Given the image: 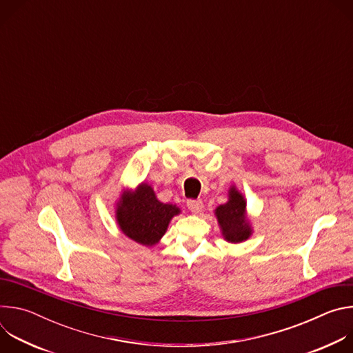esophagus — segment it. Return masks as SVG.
<instances>
[{
    "instance_id": "esophagus-1",
    "label": "esophagus",
    "mask_w": 353,
    "mask_h": 353,
    "mask_svg": "<svg viewBox=\"0 0 353 353\" xmlns=\"http://www.w3.org/2000/svg\"><path fill=\"white\" fill-rule=\"evenodd\" d=\"M187 207L192 214H198V212L203 211L204 204H203V201H201V199H188Z\"/></svg>"
}]
</instances>
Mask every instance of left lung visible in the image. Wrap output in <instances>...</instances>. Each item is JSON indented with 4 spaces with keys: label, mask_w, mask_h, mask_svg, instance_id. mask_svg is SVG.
Instances as JSON below:
<instances>
[{
    "label": "left lung",
    "mask_w": 353,
    "mask_h": 353,
    "mask_svg": "<svg viewBox=\"0 0 353 353\" xmlns=\"http://www.w3.org/2000/svg\"><path fill=\"white\" fill-rule=\"evenodd\" d=\"M222 237L232 244L243 243L253 234L248 214L247 201L243 192L233 184L228 190V201L214 211Z\"/></svg>",
    "instance_id": "1"
}]
</instances>
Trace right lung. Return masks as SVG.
<instances>
[{
  "label": "right lung",
  "mask_w": 353,
  "mask_h": 353,
  "mask_svg": "<svg viewBox=\"0 0 353 353\" xmlns=\"http://www.w3.org/2000/svg\"><path fill=\"white\" fill-rule=\"evenodd\" d=\"M180 212L177 205L159 201L154 187L145 181L135 188H123L114 203V218L121 233L145 247L158 244Z\"/></svg>",
  "instance_id": "add662e5"
}]
</instances>
